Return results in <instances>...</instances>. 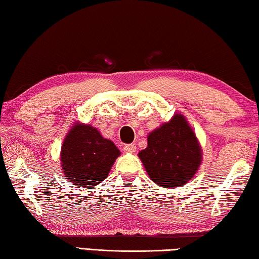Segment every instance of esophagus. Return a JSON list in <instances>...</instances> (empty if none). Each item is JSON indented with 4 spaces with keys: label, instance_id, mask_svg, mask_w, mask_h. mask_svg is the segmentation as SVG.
Wrapping results in <instances>:
<instances>
[{
    "label": "esophagus",
    "instance_id": "34e87169",
    "mask_svg": "<svg viewBox=\"0 0 259 259\" xmlns=\"http://www.w3.org/2000/svg\"><path fill=\"white\" fill-rule=\"evenodd\" d=\"M136 145L135 144H126V145L123 146V150L125 153H135L136 152Z\"/></svg>",
    "mask_w": 259,
    "mask_h": 259
}]
</instances>
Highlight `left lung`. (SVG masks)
<instances>
[{
	"label": "left lung",
	"instance_id": "1",
	"mask_svg": "<svg viewBox=\"0 0 259 259\" xmlns=\"http://www.w3.org/2000/svg\"><path fill=\"white\" fill-rule=\"evenodd\" d=\"M138 156L151 181L168 188L190 182L202 161L198 138L182 114L153 130Z\"/></svg>",
	"mask_w": 259,
	"mask_h": 259
}]
</instances>
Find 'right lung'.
Wrapping results in <instances>:
<instances>
[{"instance_id": "1", "label": "right lung", "mask_w": 259, "mask_h": 259, "mask_svg": "<svg viewBox=\"0 0 259 259\" xmlns=\"http://www.w3.org/2000/svg\"><path fill=\"white\" fill-rule=\"evenodd\" d=\"M120 154L112 140L104 138L93 125L76 122L61 146V169L73 185L84 190L105 181Z\"/></svg>"}]
</instances>
